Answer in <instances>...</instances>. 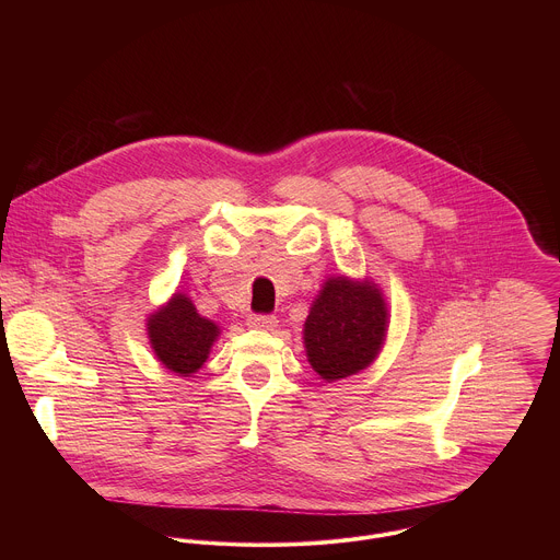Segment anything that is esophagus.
Returning <instances> with one entry per match:
<instances>
[{
  "label": "esophagus",
  "mask_w": 560,
  "mask_h": 560,
  "mask_svg": "<svg viewBox=\"0 0 560 560\" xmlns=\"http://www.w3.org/2000/svg\"><path fill=\"white\" fill-rule=\"evenodd\" d=\"M247 325L254 329H273L278 325V319L273 315H249Z\"/></svg>",
  "instance_id": "34e87169"
}]
</instances>
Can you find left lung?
<instances>
[{"label":"left lung","mask_w":560,"mask_h":560,"mask_svg":"<svg viewBox=\"0 0 560 560\" xmlns=\"http://www.w3.org/2000/svg\"><path fill=\"white\" fill-rule=\"evenodd\" d=\"M386 323L388 311L375 284L327 280L304 325L308 362L325 382L355 375L380 353Z\"/></svg>","instance_id":"obj_1"}]
</instances>
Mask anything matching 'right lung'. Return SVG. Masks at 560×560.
<instances>
[{
    "label": "right lung",
    "instance_id": "obj_1",
    "mask_svg": "<svg viewBox=\"0 0 560 560\" xmlns=\"http://www.w3.org/2000/svg\"><path fill=\"white\" fill-rule=\"evenodd\" d=\"M218 334V325L200 317L191 300L180 293L149 319V338L161 364L183 377L205 364Z\"/></svg>",
    "mask_w": 560,
    "mask_h": 560
}]
</instances>
